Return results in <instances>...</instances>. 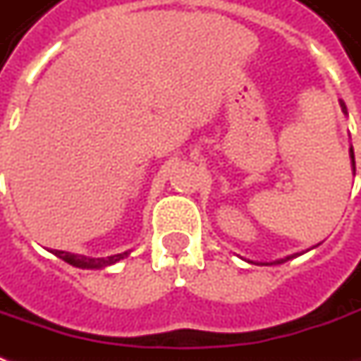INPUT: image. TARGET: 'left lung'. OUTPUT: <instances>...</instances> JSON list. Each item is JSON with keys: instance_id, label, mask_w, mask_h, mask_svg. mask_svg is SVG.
<instances>
[{"instance_id": "1", "label": "left lung", "mask_w": 361, "mask_h": 361, "mask_svg": "<svg viewBox=\"0 0 361 361\" xmlns=\"http://www.w3.org/2000/svg\"><path fill=\"white\" fill-rule=\"evenodd\" d=\"M340 107H342V113L344 115H348V109H345V105L340 101ZM350 159H352V171H354L355 175V161H354V149H350ZM296 256H300L298 252L296 254H290V256H286V258H278V260H274V262H260V264H284V262H288V260H292V258H296Z\"/></svg>"}]
</instances>
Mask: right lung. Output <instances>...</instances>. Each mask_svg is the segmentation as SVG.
I'll return each mask as SVG.
<instances>
[{
	"instance_id": "right-lung-1",
	"label": "right lung",
	"mask_w": 361,
	"mask_h": 361,
	"mask_svg": "<svg viewBox=\"0 0 361 361\" xmlns=\"http://www.w3.org/2000/svg\"><path fill=\"white\" fill-rule=\"evenodd\" d=\"M53 254L57 258L65 260L67 264L75 266V268H83V270H101V268H107V266L117 264L118 260H123L125 256H129L130 250H125L121 254H111L107 258H91V256H79V254L65 252V250H53Z\"/></svg>"
}]
</instances>
